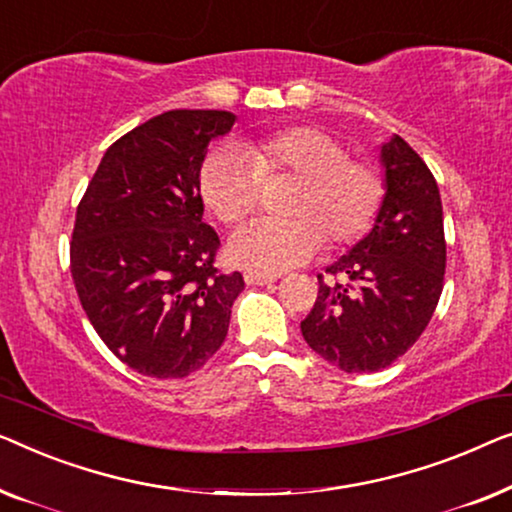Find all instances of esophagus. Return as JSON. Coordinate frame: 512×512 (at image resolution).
<instances>
[{"instance_id":"esophagus-1","label":"esophagus","mask_w":512,"mask_h":512,"mask_svg":"<svg viewBox=\"0 0 512 512\" xmlns=\"http://www.w3.org/2000/svg\"><path fill=\"white\" fill-rule=\"evenodd\" d=\"M246 283L248 285H271L276 283V276H266V273H246Z\"/></svg>"}]
</instances>
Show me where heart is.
Returning <instances> with one entry per match:
<instances>
[{
  "label": "heart",
  "mask_w": 512,
  "mask_h": 512,
  "mask_svg": "<svg viewBox=\"0 0 512 512\" xmlns=\"http://www.w3.org/2000/svg\"><path fill=\"white\" fill-rule=\"evenodd\" d=\"M280 220H255L229 239L227 255L253 271H285L311 259L325 239L345 246L376 218L383 181L369 164L348 160V150L320 127H287L222 146L201 164L199 187L206 206L234 225L250 215L262 185L287 181Z\"/></svg>",
  "instance_id": "1"
}]
</instances>
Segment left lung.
Segmentation results:
<instances>
[{"label":"left lung","instance_id":"1","mask_svg":"<svg viewBox=\"0 0 512 512\" xmlns=\"http://www.w3.org/2000/svg\"><path fill=\"white\" fill-rule=\"evenodd\" d=\"M378 155L385 192L371 232L327 266L345 283L329 287L318 278V301L301 322L311 350L345 373L380 371L401 357L443 292V206L434 176L397 134Z\"/></svg>","mask_w":512,"mask_h":512}]
</instances>
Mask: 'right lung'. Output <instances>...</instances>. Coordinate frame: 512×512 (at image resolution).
Instances as JSON below:
<instances>
[{
    "label": "right lung",
    "instance_id": "1",
    "mask_svg": "<svg viewBox=\"0 0 512 512\" xmlns=\"http://www.w3.org/2000/svg\"><path fill=\"white\" fill-rule=\"evenodd\" d=\"M229 111H167L106 150L76 211L71 276L99 338L150 378H185L225 341L243 292L213 266L199 171Z\"/></svg>",
    "mask_w": 512,
    "mask_h": 512
}]
</instances>
